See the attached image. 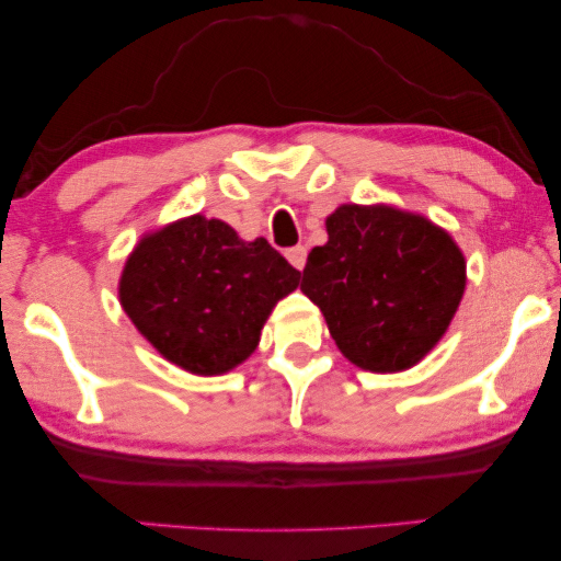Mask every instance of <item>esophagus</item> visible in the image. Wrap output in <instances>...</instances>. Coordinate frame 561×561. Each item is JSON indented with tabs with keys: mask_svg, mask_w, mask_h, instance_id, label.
I'll return each instance as SVG.
<instances>
[{
	"mask_svg": "<svg viewBox=\"0 0 561 561\" xmlns=\"http://www.w3.org/2000/svg\"><path fill=\"white\" fill-rule=\"evenodd\" d=\"M286 257H288V263L296 267V271H304V265H306V248H304V244H298V248H290L286 252Z\"/></svg>",
	"mask_w": 561,
	"mask_h": 561,
	"instance_id": "obj_1",
	"label": "esophagus"
}]
</instances>
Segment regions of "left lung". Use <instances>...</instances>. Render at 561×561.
Segmentation results:
<instances>
[{"label": "left lung", "instance_id": "obj_1", "mask_svg": "<svg viewBox=\"0 0 561 561\" xmlns=\"http://www.w3.org/2000/svg\"><path fill=\"white\" fill-rule=\"evenodd\" d=\"M309 252L301 290L352 365L403 373L436 347L459 309L467 263L447 229L390 204H342Z\"/></svg>", "mask_w": 561, "mask_h": 561}]
</instances>
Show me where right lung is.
<instances>
[{"mask_svg":"<svg viewBox=\"0 0 561 561\" xmlns=\"http://www.w3.org/2000/svg\"><path fill=\"white\" fill-rule=\"evenodd\" d=\"M301 273L267 244L204 214L145 232L119 275V304L137 332L181 370L225 375L257 350L275 304Z\"/></svg>","mask_w":561,"mask_h":561,"instance_id":"right-lung-1","label":"right lung"}]
</instances>
